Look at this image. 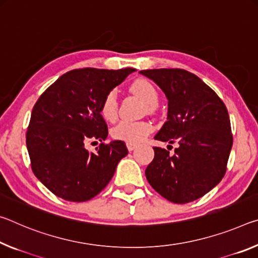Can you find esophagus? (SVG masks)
<instances>
[{
    "mask_svg": "<svg viewBox=\"0 0 258 258\" xmlns=\"http://www.w3.org/2000/svg\"><path fill=\"white\" fill-rule=\"evenodd\" d=\"M126 149H128V151H134L137 149V144H134V143H126Z\"/></svg>",
    "mask_w": 258,
    "mask_h": 258,
    "instance_id": "34e87169",
    "label": "esophagus"
}]
</instances>
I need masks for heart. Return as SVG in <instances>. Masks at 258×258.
<instances>
[{
    "instance_id": "heart-1",
    "label": "heart",
    "mask_w": 258,
    "mask_h": 258,
    "mask_svg": "<svg viewBox=\"0 0 258 258\" xmlns=\"http://www.w3.org/2000/svg\"><path fill=\"white\" fill-rule=\"evenodd\" d=\"M130 91L138 96L147 104V109L153 111L158 104L159 95L155 87L145 79H138L130 84ZM100 115L104 120L112 122L117 116V98L115 91H109L100 104ZM153 130L149 121H121L111 130V135L116 141L126 143H137L144 141Z\"/></svg>"
}]
</instances>
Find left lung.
I'll use <instances>...</instances> for the list:
<instances>
[{"label": "left lung", "instance_id": "left-lung-1", "mask_svg": "<svg viewBox=\"0 0 258 258\" xmlns=\"http://www.w3.org/2000/svg\"><path fill=\"white\" fill-rule=\"evenodd\" d=\"M139 73L158 84L168 99V117L155 139L178 143L175 154L153 147L145 170L151 186L174 204L204 197L222 180L233 144L223 100L196 74L180 69Z\"/></svg>", "mask_w": 258, "mask_h": 258}]
</instances>
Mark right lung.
<instances>
[{
	"label": "right lung",
	"instance_id": "add662e5",
	"mask_svg": "<svg viewBox=\"0 0 258 258\" xmlns=\"http://www.w3.org/2000/svg\"><path fill=\"white\" fill-rule=\"evenodd\" d=\"M135 69H79L61 75L34 105L26 133L31 167L54 196L72 202L92 199L109 183L128 154L124 142L105 144L108 129L100 104ZM100 141L96 154L84 145Z\"/></svg>",
	"mask_w": 258,
	"mask_h": 258
}]
</instances>
